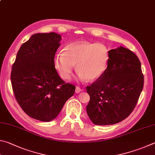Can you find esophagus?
<instances>
[{"label": "esophagus", "mask_w": 155, "mask_h": 155, "mask_svg": "<svg viewBox=\"0 0 155 155\" xmlns=\"http://www.w3.org/2000/svg\"><path fill=\"white\" fill-rule=\"evenodd\" d=\"M83 90L82 88H81L80 87H79V86H77L75 88V93H80V92H82Z\"/></svg>", "instance_id": "1"}]
</instances>
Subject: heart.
Returning a JSON list of instances; mask_svg holds the SVG:
<instances>
[{
  "label": "heart",
  "instance_id": "b5f03b06",
  "mask_svg": "<svg viewBox=\"0 0 155 155\" xmlns=\"http://www.w3.org/2000/svg\"><path fill=\"white\" fill-rule=\"evenodd\" d=\"M108 59V50L103 43L78 41L67 45L63 53L57 54L54 56V65L64 80L70 79L76 64L80 78L94 81L104 73Z\"/></svg>",
  "mask_w": 155,
  "mask_h": 155
}]
</instances>
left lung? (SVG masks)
<instances>
[{"mask_svg": "<svg viewBox=\"0 0 155 155\" xmlns=\"http://www.w3.org/2000/svg\"><path fill=\"white\" fill-rule=\"evenodd\" d=\"M107 67L86 86L90 101L86 112L97 125L123 120L134 111L143 87V75L137 56L123 47L109 51Z\"/></svg>", "mask_w": 155, "mask_h": 155, "instance_id": "obj_1", "label": "left lung"}]
</instances>
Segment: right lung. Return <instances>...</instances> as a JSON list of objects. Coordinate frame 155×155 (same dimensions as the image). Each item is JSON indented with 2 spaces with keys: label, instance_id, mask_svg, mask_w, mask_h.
Masks as SVG:
<instances>
[{
  "label": "right lung",
  "instance_id": "obj_1",
  "mask_svg": "<svg viewBox=\"0 0 155 155\" xmlns=\"http://www.w3.org/2000/svg\"><path fill=\"white\" fill-rule=\"evenodd\" d=\"M61 36L55 32L37 33L19 50L11 73L16 101L27 115L50 122L58 115L75 93V86L65 83L54 65Z\"/></svg>",
  "mask_w": 155,
  "mask_h": 155
}]
</instances>
